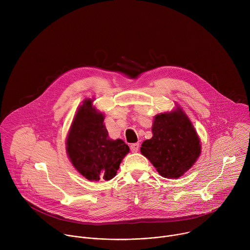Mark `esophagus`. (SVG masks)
Returning a JSON list of instances; mask_svg holds the SVG:
<instances>
[{
    "label": "esophagus",
    "mask_w": 250,
    "mask_h": 250,
    "mask_svg": "<svg viewBox=\"0 0 250 250\" xmlns=\"http://www.w3.org/2000/svg\"><path fill=\"white\" fill-rule=\"evenodd\" d=\"M138 149H139V144H133V145L130 146V150H131V152L135 153V152L138 151Z\"/></svg>",
    "instance_id": "obj_1"
}]
</instances>
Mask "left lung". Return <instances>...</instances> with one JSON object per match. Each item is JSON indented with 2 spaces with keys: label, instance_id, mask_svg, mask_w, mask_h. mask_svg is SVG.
Listing matches in <instances>:
<instances>
[{
  "label": "left lung",
  "instance_id": "left-lung-1",
  "mask_svg": "<svg viewBox=\"0 0 250 250\" xmlns=\"http://www.w3.org/2000/svg\"><path fill=\"white\" fill-rule=\"evenodd\" d=\"M152 137L142 142L140 152L167 179L184 175L201 154L200 137L183 109L176 104L170 112L156 115Z\"/></svg>",
  "mask_w": 250,
  "mask_h": 250
}]
</instances>
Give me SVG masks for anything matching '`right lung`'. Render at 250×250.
<instances>
[{
  "label": "right lung",
  "mask_w": 250,
  "mask_h": 250,
  "mask_svg": "<svg viewBox=\"0 0 250 250\" xmlns=\"http://www.w3.org/2000/svg\"><path fill=\"white\" fill-rule=\"evenodd\" d=\"M85 99L77 109L66 137V152L74 168L89 181H109L117 175L129 147L112 139L104 124V115Z\"/></svg>",
  "instance_id": "right-lung-1"
}]
</instances>
